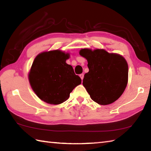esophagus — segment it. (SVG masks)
I'll use <instances>...</instances> for the list:
<instances>
[{
    "label": "esophagus",
    "mask_w": 151,
    "mask_h": 151,
    "mask_svg": "<svg viewBox=\"0 0 151 151\" xmlns=\"http://www.w3.org/2000/svg\"><path fill=\"white\" fill-rule=\"evenodd\" d=\"M79 76H80L81 78V80H82V81H83V78H84V75H83V74H81V75H79Z\"/></svg>",
    "instance_id": "1"
}]
</instances>
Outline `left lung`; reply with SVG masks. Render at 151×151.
Segmentation results:
<instances>
[{"label": "left lung", "instance_id": "left-lung-1", "mask_svg": "<svg viewBox=\"0 0 151 151\" xmlns=\"http://www.w3.org/2000/svg\"><path fill=\"white\" fill-rule=\"evenodd\" d=\"M79 54L88 61L89 71L84 76L83 85L92 100L101 105L116 101L127 85L129 68L126 60L104 49L83 48Z\"/></svg>", "mask_w": 151, "mask_h": 151}]
</instances>
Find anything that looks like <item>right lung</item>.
I'll use <instances>...</instances> for the list:
<instances>
[{"instance_id": "add662e5", "label": "right lung", "mask_w": 151, "mask_h": 151, "mask_svg": "<svg viewBox=\"0 0 151 151\" xmlns=\"http://www.w3.org/2000/svg\"><path fill=\"white\" fill-rule=\"evenodd\" d=\"M69 57L68 53L56 50L40 53L33 61L29 74L30 86L38 97L47 103H63L81 83L73 66L66 63Z\"/></svg>"}]
</instances>
